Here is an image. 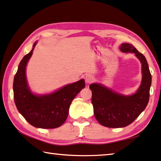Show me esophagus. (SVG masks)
I'll use <instances>...</instances> for the list:
<instances>
[{
	"label": "esophagus",
	"instance_id": "1",
	"mask_svg": "<svg viewBox=\"0 0 161 161\" xmlns=\"http://www.w3.org/2000/svg\"><path fill=\"white\" fill-rule=\"evenodd\" d=\"M85 80L87 83H91L94 80V76L92 75H90V74H88L85 76Z\"/></svg>",
	"mask_w": 161,
	"mask_h": 161
}]
</instances>
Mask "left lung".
Listing matches in <instances>:
<instances>
[{"instance_id":"left-lung-1","label":"left lung","mask_w":161,"mask_h":161,"mask_svg":"<svg viewBox=\"0 0 161 161\" xmlns=\"http://www.w3.org/2000/svg\"><path fill=\"white\" fill-rule=\"evenodd\" d=\"M122 52L134 53L142 64V80L138 90L130 96H124L99 84H92V103L97 120L102 125L118 128L129 125L146 108L150 97L151 74L145 56L133 46L122 44Z\"/></svg>"}]
</instances>
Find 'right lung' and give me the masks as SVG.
<instances>
[{
  "instance_id": "add662e5",
  "label": "right lung",
  "mask_w": 161,
  "mask_h": 161,
  "mask_svg": "<svg viewBox=\"0 0 161 161\" xmlns=\"http://www.w3.org/2000/svg\"><path fill=\"white\" fill-rule=\"evenodd\" d=\"M32 50L20 62L14 80V97L18 110L31 125L39 128L52 129L62 125L66 121L71 102L85 88V80L64 86L52 94L36 96L28 87L25 67L31 57Z\"/></svg>"
}]
</instances>
